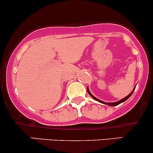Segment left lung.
<instances>
[{"label":"left lung","instance_id":"1","mask_svg":"<svg viewBox=\"0 0 153 153\" xmlns=\"http://www.w3.org/2000/svg\"><path fill=\"white\" fill-rule=\"evenodd\" d=\"M136 86H135V87L133 88V91H132L130 93V94H128V96H126V97H124V98H123V99H122V100H119V101H117V102H103V101L97 99V97H94V95H92V94H91V93L90 92V91H89V87H88V86H87V91H88V93H89V95L91 96V97H92L93 99H94V100H95L98 101V102H101V103H102V104H105V105H110V106H116V105H119V104L122 103V102H125V100H128V98H129L130 97H131V96L132 95V94H133V91H134L135 89H136Z\"/></svg>","mask_w":153,"mask_h":153}]
</instances>
